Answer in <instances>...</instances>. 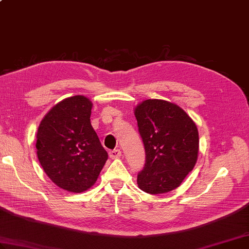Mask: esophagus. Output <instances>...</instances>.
<instances>
[{"label": "esophagus", "mask_w": 249, "mask_h": 249, "mask_svg": "<svg viewBox=\"0 0 249 249\" xmlns=\"http://www.w3.org/2000/svg\"><path fill=\"white\" fill-rule=\"evenodd\" d=\"M122 155V152L120 150H112L109 152V156L110 158H112V160H118Z\"/></svg>", "instance_id": "esophagus-1"}]
</instances>
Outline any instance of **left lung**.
Returning <instances> with one entry per match:
<instances>
[{
	"mask_svg": "<svg viewBox=\"0 0 249 249\" xmlns=\"http://www.w3.org/2000/svg\"><path fill=\"white\" fill-rule=\"evenodd\" d=\"M135 115L145 149L138 186L151 195L171 192L197 162V126L178 105L161 99L143 100L135 108Z\"/></svg>",
	"mask_w": 249,
	"mask_h": 249,
	"instance_id": "obj_1",
	"label": "left lung"
}]
</instances>
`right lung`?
I'll return each mask as SVG.
<instances>
[{
  "label": "right lung",
  "instance_id": "add662e5",
  "mask_svg": "<svg viewBox=\"0 0 249 249\" xmlns=\"http://www.w3.org/2000/svg\"><path fill=\"white\" fill-rule=\"evenodd\" d=\"M92 106L82 95L63 99L44 116L37 130L41 167L56 186L71 193L93 186L108 160L91 125Z\"/></svg>",
  "mask_w": 249,
  "mask_h": 249
}]
</instances>
